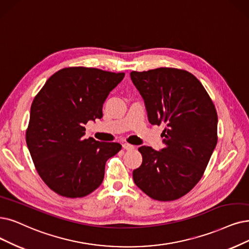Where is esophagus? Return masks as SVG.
<instances>
[{
  "label": "esophagus",
  "instance_id": "1",
  "mask_svg": "<svg viewBox=\"0 0 249 249\" xmlns=\"http://www.w3.org/2000/svg\"><path fill=\"white\" fill-rule=\"evenodd\" d=\"M123 148L124 149V150H133V149H135V146L128 144V143H124V144H123Z\"/></svg>",
  "mask_w": 249,
  "mask_h": 249
}]
</instances>
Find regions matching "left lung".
Wrapping results in <instances>:
<instances>
[{"label": "left lung", "mask_w": 249, "mask_h": 249, "mask_svg": "<svg viewBox=\"0 0 249 249\" xmlns=\"http://www.w3.org/2000/svg\"><path fill=\"white\" fill-rule=\"evenodd\" d=\"M151 124H165L164 148H139L143 161L135 184L158 201H173L191 191L204 174L217 142V113L198 78L184 69L160 67L132 71Z\"/></svg>", "instance_id": "1"}]
</instances>
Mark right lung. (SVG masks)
Listing matches in <instances>:
<instances>
[{"instance_id": "right-lung-1", "label": "right lung", "mask_w": 249, "mask_h": 249, "mask_svg": "<svg viewBox=\"0 0 249 249\" xmlns=\"http://www.w3.org/2000/svg\"><path fill=\"white\" fill-rule=\"evenodd\" d=\"M124 76L98 68L66 67L35 97L26 144L37 174L55 193L78 198L101 185L106 161L122 145L84 139V125L103 116L104 101Z\"/></svg>"}]
</instances>
